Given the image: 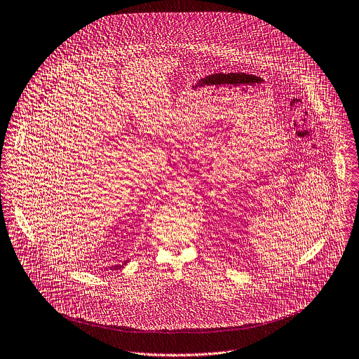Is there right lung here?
<instances>
[{
  "mask_svg": "<svg viewBox=\"0 0 359 359\" xmlns=\"http://www.w3.org/2000/svg\"><path fill=\"white\" fill-rule=\"evenodd\" d=\"M126 264H128V262H123V264H121V265H116V266H114V268H115V269H119V268H123Z\"/></svg>",
  "mask_w": 359,
  "mask_h": 359,
  "instance_id": "obj_1",
  "label": "right lung"
}]
</instances>
